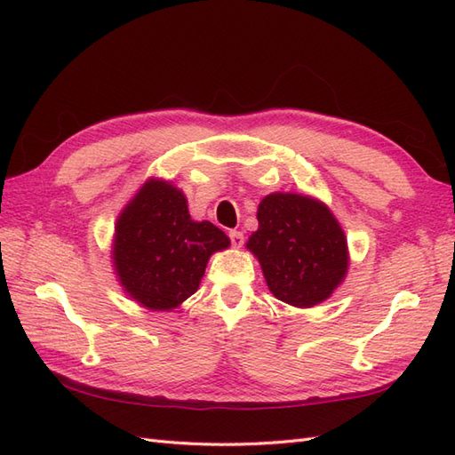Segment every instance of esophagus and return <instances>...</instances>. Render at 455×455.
Listing matches in <instances>:
<instances>
[{"mask_svg":"<svg viewBox=\"0 0 455 455\" xmlns=\"http://www.w3.org/2000/svg\"><path fill=\"white\" fill-rule=\"evenodd\" d=\"M229 239H231V244L235 246V249H241L243 243H244V235H243L241 231H237V229L229 231Z\"/></svg>","mask_w":455,"mask_h":455,"instance_id":"esophagus-1","label":"esophagus"}]
</instances>
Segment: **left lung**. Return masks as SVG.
<instances>
[{
    "instance_id": "obj_1",
    "label": "left lung",
    "mask_w": 455,
    "mask_h": 455,
    "mask_svg": "<svg viewBox=\"0 0 455 455\" xmlns=\"http://www.w3.org/2000/svg\"><path fill=\"white\" fill-rule=\"evenodd\" d=\"M258 229L246 241L271 294L294 307L332 296L349 269L347 237L328 206L311 196L275 191L258 204Z\"/></svg>"
}]
</instances>
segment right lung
Returning <instances> with one entry per match:
<instances>
[{
  "label": "right lung",
  "instance_id": "add662e5",
  "mask_svg": "<svg viewBox=\"0 0 455 455\" xmlns=\"http://www.w3.org/2000/svg\"><path fill=\"white\" fill-rule=\"evenodd\" d=\"M229 244L222 229L191 220L182 189L148 178L117 216L114 271L136 304L171 311L197 292L209 258Z\"/></svg>",
  "mask_w": 455,
  "mask_h": 455
}]
</instances>
